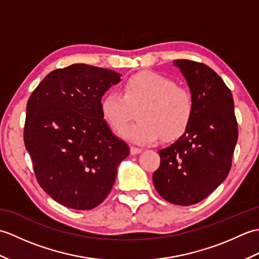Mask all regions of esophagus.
Segmentation results:
<instances>
[{"mask_svg": "<svg viewBox=\"0 0 259 259\" xmlns=\"http://www.w3.org/2000/svg\"><path fill=\"white\" fill-rule=\"evenodd\" d=\"M142 150L140 149V148H138V147H131L130 148V152H131V155H138V153H140Z\"/></svg>", "mask_w": 259, "mask_h": 259, "instance_id": "34e87169", "label": "esophagus"}]
</instances>
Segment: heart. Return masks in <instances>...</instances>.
I'll return each mask as SVG.
<instances>
[{"label":"heart","mask_w":259,"mask_h":259,"mask_svg":"<svg viewBox=\"0 0 259 259\" xmlns=\"http://www.w3.org/2000/svg\"><path fill=\"white\" fill-rule=\"evenodd\" d=\"M118 92L102 98L100 109L103 119L115 133H121L140 109V121L122 132L126 140L135 144H153L163 136L177 139L188 128L194 114L191 93L160 73L142 71L126 79Z\"/></svg>","instance_id":"1"}]
</instances>
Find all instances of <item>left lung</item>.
<instances>
[{"label": "left lung", "instance_id": "8db88e82", "mask_svg": "<svg viewBox=\"0 0 259 259\" xmlns=\"http://www.w3.org/2000/svg\"><path fill=\"white\" fill-rule=\"evenodd\" d=\"M188 83L194 114L180 138L160 155L153 172L155 188L174 205L205 199L226 179L238 139L234 99L223 79L208 65L175 60Z\"/></svg>", "mask_w": 259, "mask_h": 259}]
</instances>
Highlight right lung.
I'll return each instance as SVG.
<instances>
[{
    "label": "right lung",
    "instance_id": "right-lung-1",
    "mask_svg": "<svg viewBox=\"0 0 259 259\" xmlns=\"http://www.w3.org/2000/svg\"><path fill=\"white\" fill-rule=\"evenodd\" d=\"M120 73L89 64L57 69L26 104L24 144L38 185L61 205L89 210L114 184L129 146L103 119L101 98Z\"/></svg>",
    "mask_w": 259,
    "mask_h": 259
}]
</instances>
